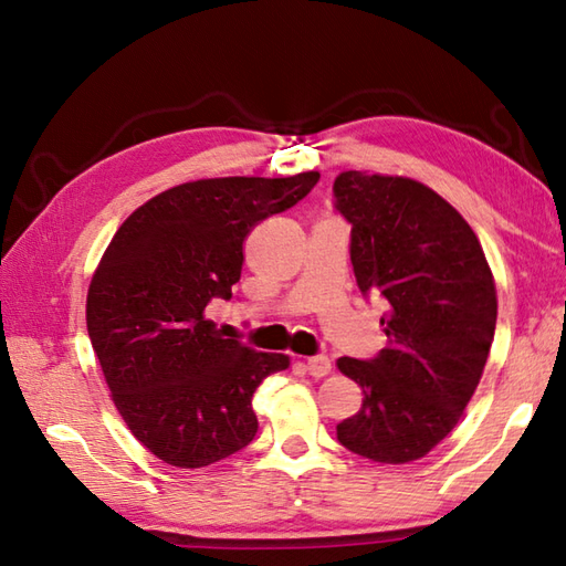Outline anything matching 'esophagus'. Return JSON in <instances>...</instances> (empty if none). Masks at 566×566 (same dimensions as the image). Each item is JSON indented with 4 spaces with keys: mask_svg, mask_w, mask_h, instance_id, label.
<instances>
[{
    "mask_svg": "<svg viewBox=\"0 0 566 566\" xmlns=\"http://www.w3.org/2000/svg\"><path fill=\"white\" fill-rule=\"evenodd\" d=\"M304 367H306V371H308L311 377H326L328 371H331V359H328V357H323V355L306 357Z\"/></svg>",
    "mask_w": 566,
    "mask_h": 566,
    "instance_id": "1",
    "label": "esophagus"
}]
</instances>
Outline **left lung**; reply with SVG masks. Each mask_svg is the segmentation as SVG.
Wrapping results in <instances>:
<instances>
[{"instance_id":"8db88e82","label":"left lung","mask_w":566,"mask_h":566,"mask_svg":"<svg viewBox=\"0 0 566 566\" xmlns=\"http://www.w3.org/2000/svg\"><path fill=\"white\" fill-rule=\"evenodd\" d=\"M333 191L353 223L359 292L389 304L387 347L375 359H338L365 394L338 423V440L365 460L406 464L450 436L479 387L496 331V282L472 226L430 187L350 170Z\"/></svg>"}]
</instances>
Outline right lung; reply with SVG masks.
<instances>
[{
  "mask_svg": "<svg viewBox=\"0 0 566 566\" xmlns=\"http://www.w3.org/2000/svg\"><path fill=\"white\" fill-rule=\"evenodd\" d=\"M318 177L177 185L130 213L104 250L87 292L90 340L116 411L158 460L209 467L255 438L252 394L290 357L223 338L203 311L231 298L252 228L292 209Z\"/></svg>",
  "mask_w": 566,
  "mask_h": 566,
  "instance_id": "obj_1",
  "label": "right lung"
}]
</instances>
